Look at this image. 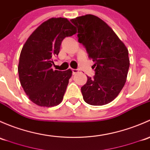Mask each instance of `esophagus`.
<instances>
[{"label":"esophagus","instance_id":"34e87169","mask_svg":"<svg viewBox=\"0 0 150 150\" xmlns=\"http://www.w3.org/2000/svg\"><path fill=\"white\" fill-rule=\"evenodd\" d=\"M72 72H73V74L75 75L77 73H79V70L78 69H72Z\"/></svg>","mask_w":150,"mask_h":150}]
</instances>
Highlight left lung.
<instances>
[{
	"label": "left lung",
	"instance_id": "1",
	"mask_svg": "<svg viewBox=\"0 0 150 150\" xmlns=\"http://www.w3.org/2000/svg\"><path fill=\"white\" fill-rule=\"evenodd\" d=\"M78 28L79 42L85 46L88 57L95 62V75L87 76L81 86L83 99L91 105H104L112 102L127 79L130 61L129 50L112 28L92 14L71 19Z\"/></svg>",
	"mask_w": 150,
	"mask_h": 150
}]
</instances>
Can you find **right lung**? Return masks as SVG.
Instances as JSON below:
<instances>
[{"mask_svg": "<svg viewBox=\"0 0 150 150\" xmlns=\"http://www.w3.org/2000/svg\"><path fill=\"white\" fill-rule=\"evenodd\" d=\"M76 33V29L67 18H51L41 24L24 43L19 56L18 77L35 104L50 108L62 102L72 71L53 70L52 66L63 40Z\"/></svg>", "mask_w": 150, "mask_h": 150, "instance_id": "add662e5", "label": "right lung"}]
</instances>
